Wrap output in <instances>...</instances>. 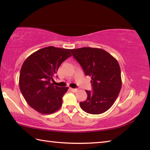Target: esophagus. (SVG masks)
I'll return each mask as SVG.
<instances>
[{
    "label": "esophagus",
    "mask_w": 150,
    "mask_h": 150,
    "mask_svg": "<svg viewBox=\"0 0 150 150\" xmlns=\"http://www.w3.org/2000/svg\"><path fill=\"white\" fill-rule=\"evenodd\" d=\"M70 90L72 91V92H76L77 91V88H70Z\"/></svg>",
    "instance_id": "1"
}]
</instances>
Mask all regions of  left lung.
Masks as SVG:
<instances>
[{"label": "left lung", "instance_id": "obj_1", "mask_svg": "<svg viewBox=\"0 0 150 150\" xmlns=\"http://www.w3.org/2000/svg\"><path fill=\"white\" fill-rule=\"evenodd\" d=\"M86 75L91 77L93 91H86L87 98L81 102L86 112L99 115L110 108L122 87L120 67L118 61L105 50L95 47L70 50Z\"/></svg>", "mask_w": 150, "mask_h": 150}]
</instances>
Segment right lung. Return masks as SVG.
I'll return each mask as SVG.
<instances>
[{
  "label": "right lung",
  "mask_w": 150,
  "mask_h": 150,
  "mask_svg": "<svg viewBox=\"0 0 150 150\" xmlns=\"http://www.w3.org/2000/svg\"><path fill=\"white\" fill-rule=\"evenodd\" d=\"M71 56L70 50L49 46L33 53L20 69V89L28 104L38 112L50 115L62 105L68 87L54 85V77L61 64Z\"/></svg>",
  "instance_id": "1"
}]
</instances>
